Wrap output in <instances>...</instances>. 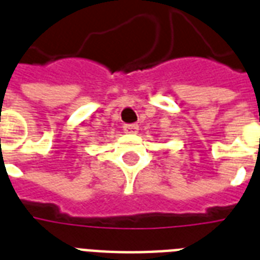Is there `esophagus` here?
<instances>
[{
	"label": "esophagus",
	"mask_w": 260,
	"mask_h": 260,
	"mask_svg": "<svg viewBox=\"0 0 260 260\" xmlns=\"http://www.w3.org/2000/svg\"><path fill=\"white\" fill-rule=\"evenodd\" d=\"M123 128L125 134H137V131H139V125L137 124H125Z\"/></svg>",
	"instance_id": "34e87169"
}]
</instances>
